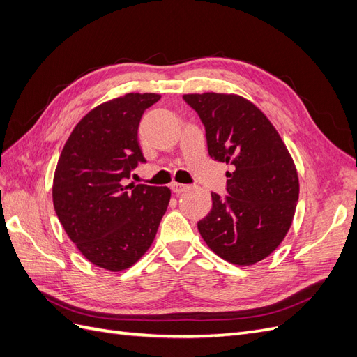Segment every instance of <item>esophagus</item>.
I'll return each instance as SVG.
<instances>
[{
  "label": "esophagus",
  "instance_id": "34e87169",
  "mask_svg": "<svg viewBox=\"0 0 357 357\" xmlns=\"http://www.w3.org/2000/svg\"><path fill=\"white\" fill-rule=\"evenodd\" d=\"M189 186L188 185H181V183H172L171 185V190L174 193H183L185 190H188Z\"/></svg>",
  "mask_w": 357,
  "mask_h": 357
}]
</instances>
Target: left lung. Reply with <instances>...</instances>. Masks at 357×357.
Here are the masks:
<instances>
[{"mask_svg":"<svg viewBox=\"0 0 357 357\" xmlns=\"http://www.w3.org/2000/svg\"><path fill=\"white\" fill-rule=\"evenodd\" d=\"M205 126L208 155L232 165L228 195L211 193L213 208L198 222L211 250L234 265L271 255L294 220L299 180L286 144L257 107L234 93L183 95Z\"/></svg>","mask_w":357,"mask_h":357,"instance_id":"1","label":"left lung"}]
</instances>
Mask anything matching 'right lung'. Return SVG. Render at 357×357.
<instances>
[{"label":"right lung","instance_id":"right-lung-1","mask_svg":"<svg viewBox=\"0 0 357 357\" xmlns=\"http://www.w3.org/2000/svg\"><path fill=\"white\" fill-rule=\"evenodd\" d=\"M158 93H126L75 125L53 177V207L70 240L93 265L117 273L152 245L171 198L168 188L123 183L138 162L142 116Z\"/></svg>","mask_w":357,"mask_h":357}]
</instances>
